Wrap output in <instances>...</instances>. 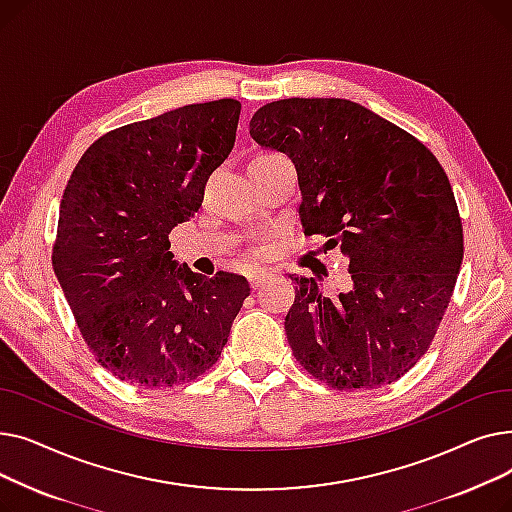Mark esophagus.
I'll use <instances>...</instances> for the list:
<instances>
[{
  "label": "esophagus",
  "instance_id": "esophagus-1",
  "mask_svg": "<svg viewBox=\"0 0 512 512\" xmlns=\"http://www.w3.org/2000/svg\"><path fill=\"white\" fill-rule=\"evenodd\" d=\"M267 278H270V274H267V272H253V274L249 276V284H251L253 290H257Z\"/></svg>",
  "mask_w": 512,
  "mask_h": 512
}]
</instances>
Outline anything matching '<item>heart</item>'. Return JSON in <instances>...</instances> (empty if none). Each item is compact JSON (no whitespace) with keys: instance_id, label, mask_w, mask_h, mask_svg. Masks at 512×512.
<instances>
[{"instance_id":"1","label":"heart","mask_w":512,"mask_h":512,"mask_svg":"<svg viewBox=\"0 0 512 512\" xmlns=\"http://www.w3.org/2000/svg\"><path fill=\"white\" fill-rule=\"evenodd\" d=\"M261 157H265V155H261Z\"/></svg>"}]
</instances>
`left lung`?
<instances>
[{"label": "left lung", "mask_w": 512, "mask_h": 512, "mask_svg": "<svg viewBox=\"0 0 512 512\" xmlns=\"http://www.w3.org/2000/svg\"><path fill=\"white\" fill-rule=\"evenodd\" d=\"M251 137L286 153L299 176L301 224L348 257L351 290L326 297L297 278L284 330L292 355L336 390L396 382L427 353L463 261L448 176L413 134L348 99H280Z\"/></svg>", "instance_id": "left-lung-1"}]
</instances>
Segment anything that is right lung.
<instances>
[{
    "mask_svg": "<svg viewBox=\"0 0 512 512\" xmlns=\"http://www.w3.org/2000/svg\"><path fill=\"white\" fill-rule=\"evenodd\" d=\"M240 103H193L99 137L60 203L51 263L80 334L118 380L168 388L220 359L251 288L178 265L170 232L203 203L236 139Z\"/></svg>",
    "mask_w": 512,
    "mask_h": 512,
    "instance_id": "right-lung-1",
    "label": "right lung"
}]
</instances>
